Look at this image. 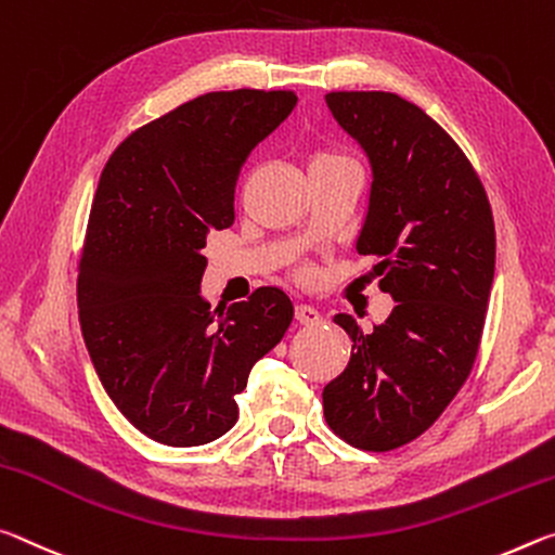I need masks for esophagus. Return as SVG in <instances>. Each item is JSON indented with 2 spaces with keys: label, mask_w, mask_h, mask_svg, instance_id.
Wrapping results in <instances>:
<instances>
[{
  "label": "esophagus",
  "mask_w": 555,
  "mask_h": 555,
  "mask_svg": "<svg viewBox=\"0 0 555 555\" xmlns=\"http://www.w3.org/2000/svg\"><path fill=\"white\" fill-rule=\"evenodd\" d=\"M295 317H297L299 324H307V326H314V324L322 322L320 310H317V307H312V305H297Z\"/></svg>",
  "instance_id": "obj_1"
}]
</instances>
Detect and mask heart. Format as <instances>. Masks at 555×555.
<instances>
[{"instance_id":"1","label":"heart","mask_w":555,"mask_h":555,"mask_svg":"<svg viewBox=\"0 0 555 555\" xmlns=\"http://www.w3.org/2000/svg\"><path fill=\"white\" fill-rule=\"evenodd\" d=\"M341 162H351L339 152H317L310 159V167H322V165H341Z\"/></svg>"}]
</instances>
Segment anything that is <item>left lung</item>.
Returning a JSON list of instances; mask_svg holds the SVG:
<instances>
[{
    "label": "left lung",
    "instance_id": "left-lung-1",
    "mask_svg": "<svg viewBox=\"0 0 555 555\" xmlns=\"http://www.w3.org/2000/svg\"><path fill=\"white\" fill-rule=\"evenodd\" d=\"M326 105L369 157L357 250L376 258L396 307L369 334L334 317L353 347L324 386V417L353 448L386 452L428 430L469 376L494 283V218L465 152L421 107L384 90L326 93Z\"/></svg>",
    "mask_w": 555,
    "mask_h": 555
}]
</instances>
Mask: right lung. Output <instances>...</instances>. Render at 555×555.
Masks as SVG:
<instances>
[{"mask_svg": "<svg viewBox=\"0 0 555 555\" xmlns=\"http://www.w3.org/2000/svg\"><path fill=\"white\" fill-rule=\"evenodd\" d=\"M295 105L293 90L198 95L134 130L100 175L78 262L80 330L117 411L162 444L229 433L253 363L293 322L280 287L211 310L202 278L206 235L235 218L243 162Z\"/></svg>", "mask_w": 555, "mask_h": 555, "instance_id": "add662e5", "label": "right lung"}]
</instances>
